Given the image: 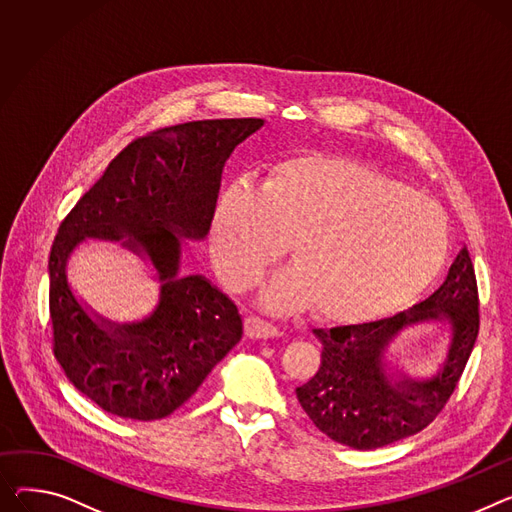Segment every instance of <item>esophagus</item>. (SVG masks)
<instances>
[{"instance_id":"esophagus-1","label":"esophagus","mask_w":512,"mask_h":512,"mask_svg":"<svg viewBox=\"0 0 512 512\" xmlns=\"http://www.w3.org/2000/svg\"><path fill=\"white\" fill-rule=\"evenodd\" d=\"M245 331L251 339H267V337H278L280 335V329L274 323L263 321L259 317H247L245 319Z\"/></svg>"}]
</instances>
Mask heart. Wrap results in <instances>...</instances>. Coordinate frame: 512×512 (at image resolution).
Returning a JSON list of instances; mask_svg holds the SVG:
<instances>
[{
	"label": "heart",
	"instance_id": "heart-1",
	"mask_svg": "<svg viewBox=\"0 0 512 512\" xmlns=\"http://www.w3.org/2000/svg\"><path fill=\"white\" fill-rule=\"evenodd\" d=\"M292 265L259 292L271 313L302 309L337 323L389 315L422 294L449 251L445 216L426 197L348 158L274 166L255 197L232 189L216 212L212 257L241 292L280 259Z\"/></svg>",
	"mask_w": 512,
	"mask_h": 512
}]
</instances>
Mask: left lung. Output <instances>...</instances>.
Listing matches in <instances>:
<instances>
[{"instance_id": "left-lung-1", "label": "left lung", "mask_w": 512, "mask_h": 512, "mask_svg": "<svg viewBox=\"0 0 512 512\" xmlns=\"http://www.w3.org/2000/svg\"><path fill=\"white\" fill-rule=\"evenodd\" d=\"M478 282L463 247L442 286L395 317L315 329L323 342L315 377L296 387L313 424L358 451L379 449L424 430L455 391L480 331ZM422 322L448 331V350L430 378L416 380L388 360L400 333Z\"/></svg>"}]
</instances>
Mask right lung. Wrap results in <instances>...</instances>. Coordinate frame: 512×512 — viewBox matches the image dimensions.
<instances>
[{"label": "right lung", "mask_w": 512, "mask_h": 512, "mask_svg": "<svg viewBox=\"0 0 512 512\" xmlns=\"http://www.w3.org/2000/svg\"><path fill=\"white\" fill-rule=\"evenodd\" d=\"M263 119L191 121L121 150L61 222L49 257L53 350L65 377L127 420L173 414L243 337L236 304L208 278L185 276V243L206 241L226 160ZM88 237L121 242L153 267L155 311L115 324L80 301L66 265Z\"/></svg>", "instance_id": "obj_1"}]
</instances>
